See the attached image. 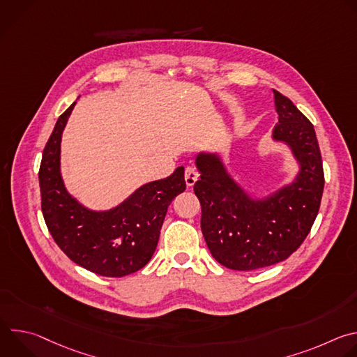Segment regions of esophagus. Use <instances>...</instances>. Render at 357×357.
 <instances>
[{"mask_svg":"<svg viewBox=\"0 0 357 357\" xmlns=\"http://www.w3.org/2000/svg\"><path fill=\"white\" fill-rule=\"evenodd\" d=\"M199 179V172L195 167H186L185 169V182L188 186H193L195 182Z\"/></svg>","mask_w":357,"mask_h":357,"instance_id":"34e87169","label":"esophagus"}]
</instances>
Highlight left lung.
<instances>
[{"mask_svg": "<svg viewBox=\"0 0 357 357\" xmlns=\"http://www.w3.org/2000/svg\"><path fill=\"white\" fill-rule=\"evenodd\" d=\"M278 123L273 138L291 146L299 162L295 181L264 199L250 197L216 154H199L193 190L202 206L203 237L222 266L250 271L277 264L307 238L319 212L325 185L312 123L274 90Z\"/></svg>", "mask_w": 357, "mask_h": 357, "instance_id": "obj_1", "label": "left lung"}]
</instances>
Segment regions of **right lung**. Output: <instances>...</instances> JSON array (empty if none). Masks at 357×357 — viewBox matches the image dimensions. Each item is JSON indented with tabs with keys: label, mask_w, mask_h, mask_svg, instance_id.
<instances>
[{
	"label": "right lung",
	"mask_w": 357,
	"mask_h": 357,
	"mask_svg": "<svg viewBox=\"0 0 357 357\" xmlns=\"http://www.w3.org/2000/svg\"><path fill=\"white\" fill-rule=\"evenodd\" d=\"M75 105L58 119L42 154L43 219L55 243L73 263L97 275L124 277L151 260L168 206L186 189L185 169L178 167L168 178L142 185L114 209H86L68 193L61 175V139Z\"/></svg>",
	"instance_id": "right-lung-1"
}]
</instances>
